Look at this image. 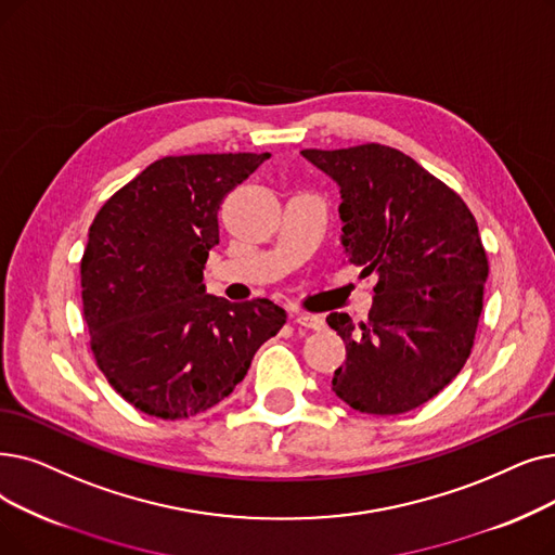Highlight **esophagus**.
Here are the masks:
<instances>
[{
    "label": "esophagus",
    "instance_id": "obj_1",
    "mask_svg": "<svg viewBox=\"0 0 555 555\" xmlns=\"http://www.w3.org/2000/svg\"><path fill=\"white\" fill-rule=\"evenodd\" d=\"M295 322H297L299 326H306V328H312V331H322V328L326 326V322H324L322 315H310V312H297Z\"/></svg>",
    "mask_w": 555,
    "mask_h": 555
}]
</instances>
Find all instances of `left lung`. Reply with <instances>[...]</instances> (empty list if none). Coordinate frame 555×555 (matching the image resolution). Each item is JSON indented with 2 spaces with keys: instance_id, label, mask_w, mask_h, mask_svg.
Here are the masks:
<instances>
[{
  "instance_id": "1",
  "label": "left lung",
  "mask_w": 555,
  "mask_h": 555,
  "mask_svg": "<svg viewBox=\"0 0 555 555\" xmlns=\"http://www.w3.org/2000/svg\"><path fill=\"white\" fill-rule=\"evenodd\" d=\"M301 154L340 185L345 260L376 276L367 322L326 318L347 343L333 392L360 413L413 411L455 378L474 347L490 272L474 215L385 144Z\"/></svg>"
}]
</instances>
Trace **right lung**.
<instances>
[{
  "label": "right lung",
  "instance_id": "right-lung-1",
  "mask_svg": "<svg viewBox=\"0 0 555 555\" xmlns=\"http://www.w3.org/2000/svg\"><path fill=\"white\" fill-rule=\"evenodd\" d=\"M270 154L165 156L94 215L81 258L83 320L98 367L138 411L199 415L233 392L285 324L270 299L206 295L218 210Z\"/></svg>",
  "mask_w": 555,
  "mask_h": 555
}]
</instances>
